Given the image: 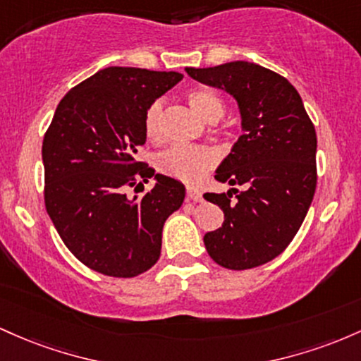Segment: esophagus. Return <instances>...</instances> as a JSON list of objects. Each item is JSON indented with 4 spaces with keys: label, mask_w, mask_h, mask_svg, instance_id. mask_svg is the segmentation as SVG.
<instances>
[{
    "label": "esophagus",
    "mask_w": 361,
    "mask_h": 361,
    "mask_svg": "<svg viewBox=\"0 0 361 361\" xmlns=\"http://www.w3.org/2000/svg\"><path fill=\"white\" fill-rule=\"evenodd\" d=\"M185 192H188V197L191 201H201L202 200V192L197 188H194V185H188V188H185Z\"/></svg>",
    "instance_id": "34e87169"
}]
</instances>
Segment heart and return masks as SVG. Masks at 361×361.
Returning <instances> with one entry per match:
<instances>
[{
  "label": "heart",
  "instance_id": "b5f03b06",
  "mask_svg": "<svg viewBox=\"0 0 361 361\" xmlns=\"http://www.w3.org/2000/svg\"><path fill=\"white\" fill-rule=\"evenodd\" d=\"M188 102L206 123H214L224 116V102L216 93L208 88H194L188 93ZM161 117H164V104L161 100H155L145 114V135L148 140L159 141L161 137ZM216 152L209 147L173 145L157 157V169L173 179L191 182L208 172L216 164Z\"/></svg>",
  "mask_w": 361,
  "mask_h": 361
}]
</instances>
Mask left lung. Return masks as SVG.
Masks as SVG:
<instances>
[{"mask_svg":"<svg viewBox=\"0 0 361 361\" xmlns=\"http://www.w3.org/2000/svg\"><path fill=\"white\" fill-rule=\"evenodd\" d=\"M188 75L237 100L242 136L214 179L242 185L206 192L225 221L204 235L209 257L226 269H250L279 256L305 220L317 185V136L288 80L247 61L185 68Z\"/></svg>","mask_w":361,"mask_h":361,"instance_id":"8db88e82","label":"left lung"}]
</instances>
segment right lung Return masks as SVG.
Segmentation results:
<instances>
[{
	"mask_svg": "<svg viewBox=\"0 0 361 361\" xmlns=\"http://www.w3.org/2000/svg\"><path fill=\"white\" fill-rule=\"evenodd\" d=\"M182 78L141 68L97 71L63 97L44 136L47 214L73 256L105 276L152 268L165 220L185 197L179 180L135 159L147 141V109ZM152 176L157 182L143 198L123 194Z\"/></svg>",
	"mask_w": 361,
	"mask_h": 361,
	"instance_id": "1",
	"label": "right lung"
}]
</instances>
